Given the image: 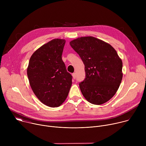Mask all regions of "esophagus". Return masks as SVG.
<instances>
[{"instance_id": "esophagus-1", "label": "esophagus", "mask_w": 146, "mask_h": 146, "mask_svg": "<svg viewBox=\"0 0 146 146\" xmlns=\"http://www.w3.org/2000/svg\"><path fill=\"white\" fill-rule=\"evenodd\" d=\"M72 76H73V79H75V78H76V73H73V74H72Z\"/></svg>"}]
</instances>
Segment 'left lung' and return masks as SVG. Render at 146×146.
Wrapping results in <instances>:
<instances>
[{
  "mask_svg": "<svg viewBox=\"0 0 146 146\" xmlns=\"http://www.w3.org/2000/svg\"><path fill=\"white\" fill-rule=\"evenodd\" d=\"M85 66L86 78L79 84L82 94L94 105L109 101L117 92L122 78V62L109 43L92 36L70 42Z\"/></svg>",
  "mask_w": 146,
  "mask_h": 146,
  "instance_id": "1",
  "label": "left lung"
}]
</instances>
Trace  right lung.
I'll return each instance as SVG.
<instances>
[{"instance_id":"right-lung-1","label":"right lung","mask_w":146,"mask_h":146,"mask_svg":"<svg viewBox=\"0 0 146 146\" xmlns=\"http://www.w3.org/2000/svg\"><path fill=\"white\" fill-rule=\"evenodd\" d=\"M66 40L55 38L32 55L27 68L31 87L36 97L51 108L60 106L72 84V76L62 59Z\"/></svg>"}]
</instances>
